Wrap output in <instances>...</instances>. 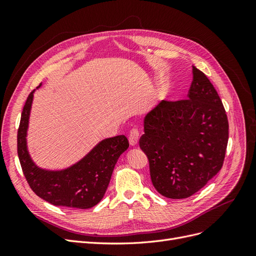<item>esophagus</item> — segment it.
<instances>
[{
	"mask_svg": "<svg viewBox=\"0 0 256 256\" xmlns=\"http://www.w3.org/2000/svg\"><path fill=\"white\" fill-rule=\"evenodd\" d=\"M138 138H140V132L136 128H134L129 132V143L131 146H136L138 143Z\"/></svg>",
	"mask_w": 256,
	"mask_h": 256,
	"instance_id": "obj_1",
	"label": "esophagus"
}]
</instances>
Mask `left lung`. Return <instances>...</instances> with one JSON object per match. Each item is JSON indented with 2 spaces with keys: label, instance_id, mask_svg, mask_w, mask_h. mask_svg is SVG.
Returning a JSON list of instances; mask_svg holds the SVG:
<instances>
[{
  "label": "left lung",
  "instance_id": "obj_1",
  "mask_svg": "<svg viewBox=\"0 0 256 256\" xmlns=\"http://www.w3.org/2000/svg\"><path fill=\"white\" fill-rule=\"evenodd\" d=\"M192 74L188 99L159 102L145 116L138 142L154 187L168 198L194 194L220 171L226 157V110L207 76L194 66Z\"/></svg>",
  "mask_w": 256,
  "mask_h": 256
}]
</instances>
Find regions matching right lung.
I'll return each mask as SVG.
<instances>
[{"label": "right lung", "mask_w": 256, "mask_h": 256, "mask_svg": "<svg viewBox=\"0 0 256 256\" xmlns=\"http://www.w3.org/2000/svg\"><path fill=\"white\" fill-rule=\"evenodd\" d=\"M34 92H30L23 106L17 136L18 157L28 184L38 196L52 205L79 209L94 207L104 196L116 162L129 147L128 138L125 136L104 138L80 161L60 171L37 166L26 145Z\"/></svg>", "instance_id": "1"}]
</instances>
